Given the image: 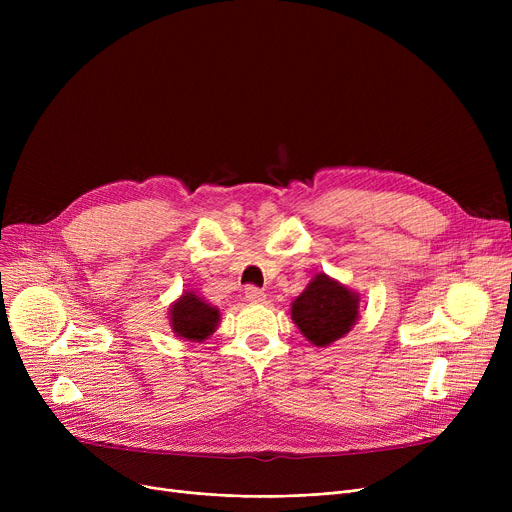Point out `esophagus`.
<instances>
[{
    "label": "esophagus",
    "instance_id": "obj_1",
    "mask_svg": "<svg viewBox=\"0 0 512 512\" xmlns=\"http://www.w3.org/2000/svg\"><path fill=\"white\" fill-rule=\"evenodd\" d=\"M245 299H247L249 303H263V301H265V292L259 290L257 286H249V288L245 290Z\"/></svg>",
    "mask_w": 512,
    "mask_h": 512
}]
</instances>
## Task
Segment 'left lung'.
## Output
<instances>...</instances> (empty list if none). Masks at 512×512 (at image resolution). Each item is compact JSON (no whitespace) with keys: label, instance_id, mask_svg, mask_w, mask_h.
Segmentation results:
<instances>
[{"label":"left lung","instance_id":"1","mask_svg":"<svg viewBox=\"0 0 512 512\" xmlns=\"http://www.w3.org/2000/svg\"><path fill=\"white\" fill-rule=\"evenodd\" d=\"M290 315L311 344L330 346L357 324L359 294L326 274H317L292 301Z\"/></svg>","mask_w":512,"mask_h":512}]
</instances>
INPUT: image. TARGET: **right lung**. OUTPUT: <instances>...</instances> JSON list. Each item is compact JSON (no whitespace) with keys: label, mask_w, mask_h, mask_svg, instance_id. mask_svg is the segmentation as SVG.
Returning <instances> with one entry per match:
<instances>
[{"label":"right lung","mask_w":512,"mask_h":512,"mask_svg":"<svg viewBox=\"0 0 512 512\" xmlns=\"http://www.w3.org/2000/svg\"><path fill=\"white\" fill-rule=\"evenodd\" d=\"M220 324L218 307H211L195 292H184L170 307V326L176 336L188 342L207 340Z\"/></svg>","instance_id":"right-lung-1"}]
</instances>
